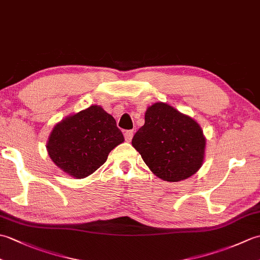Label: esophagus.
<instances>
[{
    "mask_svg": "<svg viewBox=\"0 0 260 260\" xmlns=\"http://www.w3.org/2000/svg\"><path fill=\"white\" fill-rule=\"evenodd\" d=\"M124 136H125V140L127 142H131L134 136V131H126L124 133Z\"/></svg>",
    "mask_w": 260,
    "mask_h": 260,
    "instance_id": "esophagus-1",
    "label": "esophagus"
}]
</instances>
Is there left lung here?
Instances as JSON below:
<instances>
[{"instance_id":"1","label":"left lung","mask_w":260,"mask_h":260,"mask_svg":"<svg viewBox=\"0 0 260 260\" xmlns=\"http://www.w3.org/2000/svg\"><path fill=\"white\" fill-rule=\"evenodd\" d=\"M132 144L159 179L179 182L201 168L206 139L194 119L164 103H155L145 113V124Z\"/></svg>"}]
</instances>
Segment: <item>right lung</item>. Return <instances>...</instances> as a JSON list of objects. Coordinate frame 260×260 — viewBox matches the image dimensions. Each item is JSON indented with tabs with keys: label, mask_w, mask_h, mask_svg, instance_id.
Returning a JSON list of instances; mask_svg holds the SVG:
<instances>
[{
	"label": "right lung",
	"mask_w": 260,
	"mask_h": 260,
	"mask_svg": "<svg viewBox=\"0 0 260 260\" xmlns=\"http://www.w3.org/2000/svg\"><path fill=\"white\" fill-rule=\"evenodd\" d=\"M124 136L112 115L97 105L54 126L47 150L54 164L74 178H86L106 162Z\"/></svg>",
	"instance_id": "1"
}]
</instances>
